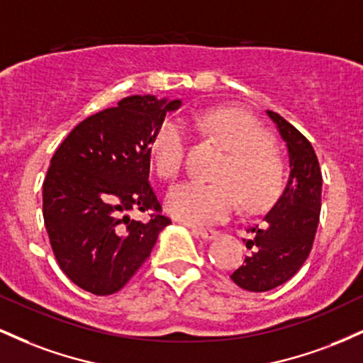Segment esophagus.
<instances>
[{
    "instance_id": "1",
    "label": "esophagus",
    "mask_w": 363,
    "mask_h": 363,
    "mask_svg": "<svg viewBox=\"0 0 363 363\" xmlns=\"http://www.w3.org/2000/svg\"><path fill=\"white\" fill-rule=\"evenodd\" d=\"M193 234L199 235L205 240H213L220 235V232L215 230V228H193Z\"/></svg>"
}]
</instances>
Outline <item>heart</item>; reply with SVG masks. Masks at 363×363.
I'll return each instance as SVG.
<instances>
[{
  "label": "heart",
  "instance_id": "b5f03b06",
  "mask_svg": "<svg viewBox=\"0 0 363 363\" xmlns=\"http://www.w3.org/2000/svg\"><path fill=\"white\" fill-rule=\"evenodd\" d=\"M215 138L225 150L215 184L182 182L167 194V211L176 220L191 225H210L228 218L242 201L245 210H257L277 196L281 182V165L269 148L266 133L244 112L223 107L186 118ZM187 129L181 119L169 118L152 140V158L158 176L174 179L184 164Z\"/></svg>",
  "mask_w": 363,
  "mask_h": 363
}]
</instances>
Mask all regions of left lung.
<instances>
[{
	"instance_id": "1",
	"label": "left lung",
	"mask_w": 363,
	"mask_h": 363,
	"mask_svg": "<svg viewBox=\"0 0 363 363\" xmlns=\"http://www.w3.org/2000/svg\"><path fill=\"white\" fill-rule=\"evenodd\" d=\"M277 124L290 158V174L278 201L249 227L245 256L230 278L249 291H268L289 281L309 257L320 213L323 174L311 141L280 114L266 111Z\"/></svg>"
}]
</instances>
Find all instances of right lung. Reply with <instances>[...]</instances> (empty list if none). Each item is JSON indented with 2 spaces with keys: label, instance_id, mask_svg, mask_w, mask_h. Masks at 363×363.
<instances>
[{
  "label": "right lung",
  "instance_id": "add662e5",
  "mask_svg": "<svg viewBox=\"0 0 363 363\" xmlns=\"http://www.w3.org/2000/svg\"><path fill=\"white\" fill-rule=\"evenodd\" d=\"M181 101L131 95L82 121L51 158L43 215L62 273L94 295L123 289L170 223L148 182L152 140ZM152 211L148 223L128 218Z\"/></svg>",
  "mask_w": 363,
  "mask_h": 363
}]
</instances>
